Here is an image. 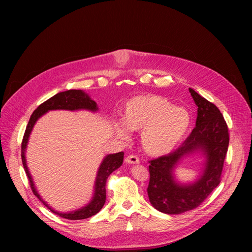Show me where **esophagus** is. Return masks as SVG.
Returning a JSON list of instances; mask_svg holds the SVG:
<instances>
[{
	"label": "esophagus",
	"instance_id": "34e87169",
	"mask_svg": "<svg viewBox=\"0 0 252 252\" xmlns=\"http://www.w3.org/2000/svg\"><path fill=\"white\" fill-rule=\"evenodd\" d=\"M126 162L127 163H130V164H137L140 162V158L137 156V155H134V154H130V155H127L126 157Z\"/></svg>",
	"mask_w": 252,
	"mask_h": 252
}]
</instances>
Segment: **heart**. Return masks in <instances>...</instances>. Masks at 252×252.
<instances>
[{
	"instance_id": "1",
	"label": "heart",
	"mask_w": 252,
	"mask_h": 252,
	"mask_svg": "<svg viewBox=\"0 0 252 252\" xmlns=\"http://www.w3.org/2000/svg\"><path fill=\"white\" fill-rule=\"evenodd\" d=\"M124 121L115 123L118 134L128 135V127L142 130L143 149L151 155L173 151L188 133L189 113L161 96H138L128 100L123 110Z\"/></svg>"
}]
</instances>
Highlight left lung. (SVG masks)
I'll return each mask as SVG.
<instances>
[{
    "mask_svg": "<svg viewBox=\"0 0 252 252\" xmlns=\"http://www.w3.org/2000/svg\"><path fill=\"white\" fill-rule=\"evenodd\" d=\"M197 105L196 126L175 151L149 160L147 188L150 203L163 214L177 215L199 206L220 183L224 158L229 147V128L217 106L189 89ZM201 150L207 156L202 178L192 185H180L172 170L186 154Z\"/></svg>",
    "mask_w": 252,
    "mask_h": 252,
    "instance_id": "obj_1",
    "label": "left lung"
}]
</instances>
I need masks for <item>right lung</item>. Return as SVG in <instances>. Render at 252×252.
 Here are the masks:
<instances>
[{
  "instance_id": "add662e5",
  "label": "right lung",
  "mask_w": 252,
  "mask_h": 252,
  "mask_svg": "<svg viewBox=\"0 0 252 252\" xmlns=\"http://www.w3.org/2000/svg\"><path fill=\"white\" fill-rule=\"evenodd\" d=\"M56 109H65V110L88 109L91 111H96L98 108H97L96 102L91 100V98L82 90H69V91L61 92V93H58V94H56L55 96L51 97L44 103H42L32 114V116L30 118V122L25 128V133H24L22 143H21L22 164H23V167L25 170V174L29 178L31 188H32L33 194L44 203L45 206H47L52 211L53 214H55L63 219L71 220L88 219V218H91L93 216H95L96 214H98L99 211L102 209V207L104 206L105 200H106V181H107L108 177L113 173L115 169H117L123 164L125 153L118 152L115 154H109L104 158V160L101 163L99 170H98V175H97L96 184H95L94 197H93L92 201L87 206L83 207L82 209L72 211V213H68V214L57 213V211H55L54 209H52L51 207H49V205L45 201H43L41 196L38 195V193L36 192V190L34 188V185H33L32 177H31L29 168H28V166H26L24 152L26 149V145H28L31 131H32L35 122L49 110H56Z\"/></svg>"
}]
</instances>
